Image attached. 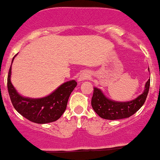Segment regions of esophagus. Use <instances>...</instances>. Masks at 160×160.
Instances as JSON below:
<instances>
[{"mask_svg":"<svg viewBox=\"0 0 160 160\" xmlns=\"http://www.w3.org/2000/svg\"><path fill=\"white\" fill-rule=\"evenodd\" d=\"M88 73H83V74H82V75H80L79 78H78V81L85 80V79H86V78H88Z\"/></svg>","mask_w":160,"mask_h":160,"instance_id":"1","label":"esophagus"}]
</instances>
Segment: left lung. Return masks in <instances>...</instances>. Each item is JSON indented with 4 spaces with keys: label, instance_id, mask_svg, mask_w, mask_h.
<instances>
[{
    "label": "left lung",
    "instance_id": "1",
    "mask_svg": "<svg viewBox=\"0 0 160 160\" xmlns=\"http://www.w3.org/2000/svg\"><path fill=\"white\" fill-rule=\"evenodd\" d=\"M149 70V68H148ZM150 85V78L145 83V90L136 99L128 102H117L107 98L99 88L94 87L92 107L100 118L107 120L128 118L135 113L145 103Z\"/></svg>",
    "mask_w": 160,
    "mask_h": 160
}]
</instances>
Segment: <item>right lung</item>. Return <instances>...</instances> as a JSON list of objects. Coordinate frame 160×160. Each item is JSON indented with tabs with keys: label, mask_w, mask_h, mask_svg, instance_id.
I'll list each match as a JSON object with an SVG mask.
<instances>
[{
	"label": "right lung",
	"mask_w": 160,
	"mask_h": 160,
	"mask_svg": "<svg viewBox=\"0 0 160 160\" xmlns=\"http://www.w3.org/2000/svg\"><path fill=\"white\" fill-rule=\"evenodd\" d=\"M11 74L12 65L8 75V90L12 105L20 114L36 124H47L59 119L65 111L69 96L77 85L75 80L69 81L46 97L31 99L18 94L11 82Z\"/></svg>",
	"instance_id": "1"
}]
</instances>
